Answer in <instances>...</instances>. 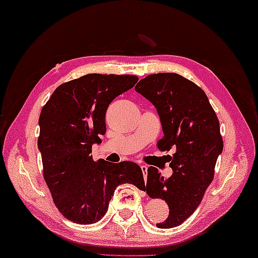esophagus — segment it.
<instances>
[{
	"label": "esophagus",
	"instance_id": "esophagus-1",
	"mask_svg": "<svg viewBox=\"0 0 258 258\" xmlns=\"http://www.w3.org/2000/svg\"><path fill=\"white\" fill-rule=\"evenodd\" d=\"M141 168H142V172L144 174V177L146 180V176H148V166L146 165H141Z\"/></svg>",
	"mask_w": 258,
	"mask_h": 258
}]
</instances>
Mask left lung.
I'll return each mask as SVG.
<instances>
[{
	"instance_id": "1",
	"label": "left lung",
	"mask_w": 258,
	"mask_h": 258,
	"mask_svg": "<svg viewBox=\"0 0 258 258\" xmlns=\"http://www.w3.org/2000/svg\"><path fill=\"white\" fill-rule=\"evenodd\" d=\"M135 91L156 107L160 117L164 136L158 149H175L169 164L173 174L164 179L157 168L149 167L146 192L168 204L169 215L157 227H176L195 212L213 180L224 148L219 121L204 91L181 75H150Z\"/></svg>"
}]
</instances>
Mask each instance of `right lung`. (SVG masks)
<instances>
[{
    "mask_svg": "<svg viewBox=\"0 0 258 258\" xmlns=\"http://www.w3.org/2000/svg\"><path fill=\"white\" fill-rule=\"evenodd\" d=\"M137 81L133 75L89 74L58 86L42 107L38 148L43 177L58 211L73 223L100 220L117 185L132 183L145 190L136 162H96L91 154L106 133L109 104Z\"/></svg>",
    "mask_w": 258,
    "mask_h": 258,
    "instance_id": "1",
    "label": "right lung"
}]
</instances>
